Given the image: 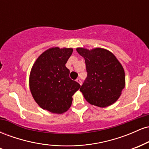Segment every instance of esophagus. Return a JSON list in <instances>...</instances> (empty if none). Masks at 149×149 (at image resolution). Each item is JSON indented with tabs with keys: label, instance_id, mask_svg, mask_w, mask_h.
<instances>
[{
	"label": "esophagus",
	"instance_id": "1",
	"mask_svg": "<svg viewBox=\"0 0 149 149\" xmlns=\"http://www.w3.org/2000/svg\"><path fill=\"white\" fill-rule=\"evenodd\" d=\"M76 81H77V82H78V83H79V84H80V85H82V80H80V78H78V79H77V80H76Z\"/></svg>",
	"mask_w": 149,
	"mask_h": 149
}]
</instances>
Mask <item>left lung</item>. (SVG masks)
I'll list each match as a JSON object with an SVG mask.
<instances>
[{
	"label": "left lung",
	"instance_id": "obj_1",
	"mask_svg": "<svg viewBox=\"0 0 149 149\" xmlns=\"http://www.w3.org/2000/svg\"><path fill=\"white\" fill-rule=\"evenodd\" d=\"M84 57L86 79L80 90L88 102L99 107H107L116 102L125 84V71L114 54L102 48L89 50L76 49Z\"/></svg>",
	"mask_w": 149,
	"mask_h": 149
}]
</instances>
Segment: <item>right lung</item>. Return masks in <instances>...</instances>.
Wrapping results in <instances>:
<instances>
[{"mask_svg": "<svg viewBox=\"0 0 149 149\" xmlns=\"http://www.w3.org/2000/svg\"><path fill=\"white\" fill-rule=\"evenodd\" d=\"M72 48L52 47L39 56L29 77L31 92L42 109L54 113L66 112L72 104V96L80 85L69 77L66 62Z\"/></svg>", "mask_w": 149, "mask_h": 149, "instance_id": "add662e5", "label": "right lung"}]
</instances>
